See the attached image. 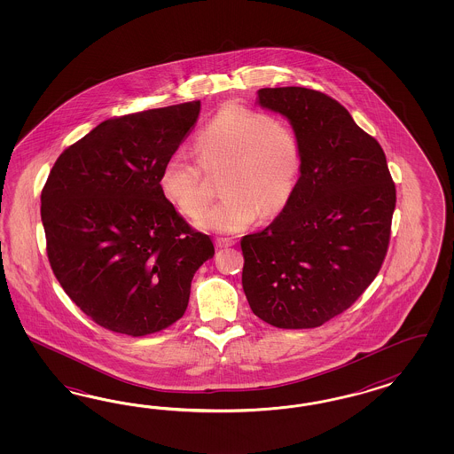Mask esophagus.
I'll list each match as a JSON object with an SVG mask.
<instances>
[{
  "label": "esophagus",
  "instance_id": "obj_1",
  "mask_svg": "<svg viewBox=\"0 0 454 454\" xmlns=\"http://www.w3.org/2000/svg\"><path fill=\"white\" fill-rule=\"evenodd\" d=\"M215 243H216V247H233L234 239H231V238H216Z\"/></svg>",
  "mask_w": 454,
  "mask_h": 454
}]
</instances>
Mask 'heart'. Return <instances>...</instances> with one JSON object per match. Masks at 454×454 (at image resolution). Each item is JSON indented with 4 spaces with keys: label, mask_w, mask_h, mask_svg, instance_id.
<instances>
[{
    "label": "heart",
    "mask_w": 454,
    "mask_h": 454,
    "mask_svg": "<svg viewBox=\"0 0 454 454\" xmlns=\"http://www.w3.org/2000/svg\"><path fill=\"white\" fill-rule=\"evenodd\" d=\"M200 160L178 152L166 160L160 190L186 216L207 205L206 171L225 169V196L196 218V226L236 233L262 216H275L288 205L301 178V137L285 121L243 105H226L196 137Z\"/></svg>",
    "instance_id": "heart-1"
}]
</instances>
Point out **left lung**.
I'll list each match as a JSON object with an SVG mask.
<instances>
[{"label": "left lung", "mask_w": 454, "mask_h": 454, "mask_svg": "<svg viewBox=\"0 0 454 454\" xmlns=\"http://www.w3.org/2000/svg\"><path fill=\"white\" fill-rule=\"evenodd\" d=\"M262 108L301 137L298 188L275 221L247 234L243 289L251 311L283 330L341 315L380 273L396 188L380 143L336 99L300 86L262 88Z\"/></svg>", "instance_id": "8db88e82"}]
</instances>
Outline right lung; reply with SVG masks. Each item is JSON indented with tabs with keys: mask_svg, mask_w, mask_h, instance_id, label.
Instances as JSON below:
<instances>
[{
	"mask_svg": "<svg viewBox=\"0 0 454 454\" xmlns=\"http://www.w3.org/2000/svg\"><path fill=\"white\" fill-rule=\"evenodd\" d=\"M201 103L114 116L59 154L42 192L46 253L61 288L106 330L146 336L184 315L213 258L160 190Z\"/></svg>",
	"mask_w": 454,
	"mask_h": 454,
	"instance_id": "1",
	"label": "right lung"
}]
</instances>
